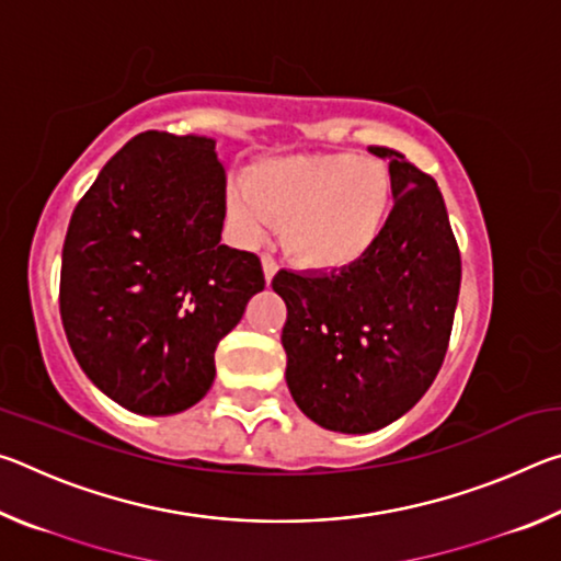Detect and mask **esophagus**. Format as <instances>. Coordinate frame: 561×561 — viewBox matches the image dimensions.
I'll return each mask as SVG.
<instances>
[{
    "instance_id": "34e87169",
    "label": "esophagus",
    "mask_w": 561,
    "mask_h": 561,
    "mask_svg": "<svg viewBox=\"0 0 561 561\" xmlns=\"http://www.w3.org/2000/svg\"><path fill=\"white\" fill-rule=\"evenodd\" d=\"M262 270H264V279H267V284L274 279V274H277V270H279V264L274 262L270 254H264L262 257Z\"/></svg>"
}]
</instances>
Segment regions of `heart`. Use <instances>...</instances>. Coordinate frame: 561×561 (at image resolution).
Returning <instances> with one entry per match:
<instances>
[{
    "label": "heart",
    "instance_id": "b5f03b06",
    "mask_svg": "<svg viewBox=\"0 0 561 561\" xmlns=\"http://www.w3.org/2000/svg\"><path fill=\"white\" fill-rule=\"evenodd\" d=\"M393 210V178L356 153L267 158L227 187V215L247 240L282 225L299 267L336 272L374 250Z\"/></svg>",
    "mask_w": 561,
    "mask_h": 561
}]
</instances>
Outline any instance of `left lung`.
Masks as SVG:
<instances>
[{
  "instance_id": "8db88e82",
  "label": "left lung",
  "mask_w": 561,
  "mask_h": 561,
  "mask_svg": "<svg viewBox=\"0 0 561 561\" xmlns=\"http://www.w3.org/2000/svg\"><path fill=\"white\" fill-rule=\"evenodd\" d=\"M388 160L393 210L371 252L339 272H277L282 346L301 413L336 433L386 428L421 401L448 351L460 250L435 180L403 153Z\"/></svg>"
}]
</instances>
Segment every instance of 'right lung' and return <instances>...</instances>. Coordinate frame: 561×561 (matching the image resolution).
Masks as SVG:
<instances>
[{
  "label": "right lung",
  "mask_w": 561,
  "mask_h": 561,
  "mask_svg": "<svg viewBox=\"0 0 561 561\" xmlns=\"http://www.w3.org/2000/svg\"><path fill=\"white\" fill-rule=\"evenodd\" d=\"M225 185L213 138L148 130L71 215L64 331L83 374L126 411L173 415L201 401L217 344L264 289L257 254L220 244Z\"/></svg>",
  "instance_id": "add662e5"
}]
</instances>
